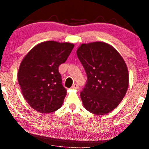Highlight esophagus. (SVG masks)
Listing matches in <instances>:
<instances>
[{
    "instance_id": "esophagus-1",
    "label": "esophagus",
    "mask_w": 149,
    "mask_h": 149,
    "mask_svg": "<svg viewBox=\"0 0 149 149\" xmlns=\"http://www.w3.org/2000/svg\"><path fill=\"white\" fill-rule=\"evenodd\" d=\"M72 88L73 89H79V86H78V85H77V84H73L72 85Z\"/></svg>"
}]
</instances>
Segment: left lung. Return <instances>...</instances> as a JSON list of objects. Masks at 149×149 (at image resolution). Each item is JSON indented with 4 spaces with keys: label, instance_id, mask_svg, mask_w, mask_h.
<instances>
[{
    "label": "left lung",
    "instance_id": "obj_1",
    "mask_svg": "<svg viewBox=\"0 0 149 149\" xmlns=\"http://www.w3.org/2000/svg\"><path fill=\"white\" fill-rule=\"evenodd\" d=\"M77 55L87 75L86 84L80 92L83 106L96 115L111 112L127 90L129 76L123 59L103 42L82 44Z\"/></svg>",
    "mask_w": 149,
    "mask_h": 149
}]
</instances>
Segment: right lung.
<instances>
[{"label": "right lung", "instance_id": "1", "mask_svg": "<svg viewBox=\"0 0 149 149\" xmlns=\"http://www.w3.org/2000/svg\"><path fill=\"white\" fill-rule=\"evenodd\" d=\"M74 45L69 42H41L25 56L18 71V83L28 104L37 111L49 113L62 105L66 90L59 66L66 61Z\"/></svg>", "mask_w": 149, "mask_h": 149}]
</instances>
